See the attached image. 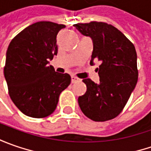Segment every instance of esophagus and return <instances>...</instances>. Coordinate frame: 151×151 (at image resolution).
I'll list each match as a JSON object with an SVG mask.
<instances>
[{"label": "esophagus", "mask_w": 151, "mask_h": 151, "mask_svg": "<svg viewBox=\"0 0 151 151\" xmlns=\"http://www.w3.org/2000/svg\"><path fill=\"white\" fill-rule=\"evenodd\" d=\"M79 81H80V79L77 78L76 76H71V82H72V83L78 82Z\"/></svg>", "instance_id": "esophagus-1"}]
</instances>
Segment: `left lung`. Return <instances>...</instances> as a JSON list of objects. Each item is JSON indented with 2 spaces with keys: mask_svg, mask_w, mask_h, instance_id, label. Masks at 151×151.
Instances as JSON below:
<instances>
[{
  "mask_svg": "<svg viewBox=\"0 0 151 151\" xmlns=\"http://www.w3.org/2000/svg\"><path fill=\"white\" fill-rule=\"evenodd\" d=\"M81 34L92 39L90 64L101 62L97 69L98 84L83 79L86 91L78 97L79 106L93 121L116 118L125 107L138 81L137 54L134 45L118 28L101 22L74 24Z\"/></svg>",
  "mask_w": 151,
  "mask_h": 151,
  "instance_id": "obj_1",
  "label": "left lung"
}]
</instances>
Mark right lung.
Wrapping results in <instances>:
<instances>
[{"mask_svg":"<svg viewBox=\"0 0 151 151\" xmlns=\"http://www.w3.org/2000/svg\"><path fill=\"white\" fill-rule=\"evenodd\" d=\"M65 27L52 22H38L9 44L4 67L9 96L28 117L41 119L52 114L60 93L70 84L69 74L55 72L49 65L58 53L57 34Z\"/></svg>","mask_w":151,"mask_h":151,"instance_id":"1","label":"right lung"}]
</instances>
